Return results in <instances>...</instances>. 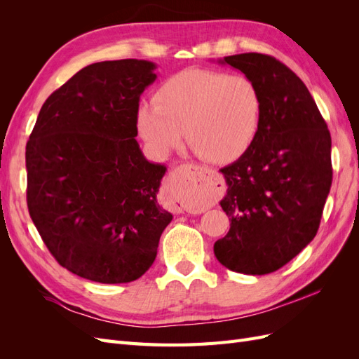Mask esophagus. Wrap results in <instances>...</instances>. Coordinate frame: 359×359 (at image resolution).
Instances as JSON below:
<instances>
[{
  "label": "esophagus",
  "instance_id": "1",
  "mask_svg": "<svg viewBox=\"0 0 359 359\" xmlns=\"http://www.w3.org/2000/svg\"><path fill=\"white\" fill-rule=\"evenodd\" d=\"M187 168L190 169L191 173H194L199 180L205 178L206 175H210L211 170L206 169V168H202V166H198V165H187ZM199 189L201 187V182L199 181H194V182H187V184H178V186H175V190H177V196L173 198V210L178 211V212H196L199 210L198 203H194L189 199V196L184 191H187L189 189Z\"/></svg>",
  "mask_w": 359,
  "mask_h": 359
}]
</instances>
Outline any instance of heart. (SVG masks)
<instances>
[{
    "mask_svg": "<svg viewBox=\"0 0 359 359\" xmlns=\"http://www.w3.org/2000/svg\"><path fill=\"white\" fill-rule=\"evenodd\" d=\"M264 102L245 74L187 69L157 90L154 104H144L137 128L158 154H168L184 137L206 161L226 165L253 147L262 124Z\"/></svg>",
    "mask_w": 359,
    "mask_h": 359,
    "instance_id": "1",
    "label": "heart"
}]
</instances>
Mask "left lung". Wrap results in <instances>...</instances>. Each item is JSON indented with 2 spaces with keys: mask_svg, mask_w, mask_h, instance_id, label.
Wrapping results in <instances>:
<instances>
[{
  "mask_svg": "<svg viewBox=\"0 0 359 359\" xmlns=\"http://www.w3.org/2000/svg\"><path fill=\"white\" fill-rule=\"evenodd\" d=\"M219 62L255 81L264 114L253 147L220 169L231 229L214 255L235 273L264 276L318 233L332 182L331 135L307 86L283 62L256 52Z\"/></svg>",
  "mask_w": 359,
  "mask_h": 359,
  "instance_id": "8db88e82",
  "label": "left lung"
}]
</instances>
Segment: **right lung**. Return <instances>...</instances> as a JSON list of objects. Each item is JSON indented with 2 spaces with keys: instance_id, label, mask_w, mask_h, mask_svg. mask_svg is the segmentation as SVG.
I'll return each mask as SVG.
<instances>
[{
  "instance_id": "1",
  "label": "right lung",
  "mask_w": 359,
  "mask_h": 359,
  "mask_svg": "<svg viewBox=\"0 0 359 359\" xmlns=\"http://www.w3.org/2000/svg\"><path fill=\"white\" fill-rule=\"evenodd\" d=\"M154 70L144 60L83 67L43 103L27 142L31 220L61 266L97 283L144 276L172 220L157 202L166 166L135 139Z\"/></svg>"
}]
</instances>
